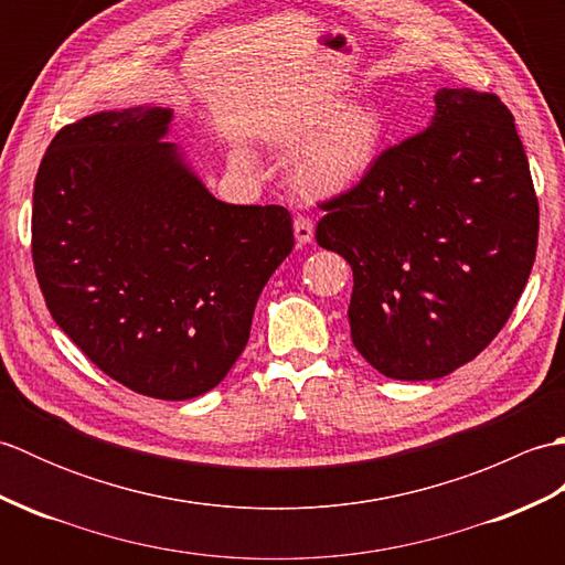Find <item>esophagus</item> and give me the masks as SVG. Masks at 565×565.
<instances>
[{"mask_svg":"<svg viewBox=\"0 0 565 565\" xmlns=\"http://www.w3.org/2000/svg\"><path fill=\"white\" fill-rule=\"evenodd\" d=\"M313 221L306 218V215H298V218L294 221V235H296V243L298 245H308L310 239H313Z\"/></svg>","mask_w":565,"mask_h":565,"instance_id":"34e87169","label":"esophagus"}]
</instances>
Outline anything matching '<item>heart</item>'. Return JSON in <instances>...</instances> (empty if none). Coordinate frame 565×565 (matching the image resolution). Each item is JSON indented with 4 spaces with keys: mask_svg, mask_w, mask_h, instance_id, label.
Listing matches in <instances>:
<instances>
[{
    "mask_svg": "<svg viewBox=\"0 0 565 565\" xmlns=\"http://www.w3.org/2000/svg\"><path fill=\"white\" fill-rule=\"evenodd\" d=\"M388 142V124L376 106L328 99L286 126L279 146L296 152L291 184L308 199L350 194L364 184L381 162ZM249 164V154L239 152Z\"/></svg>",
    "mask_w": 565,
    "mask_h": 565,
    "instance_id": "1",
    "label": "heart"
}]
</instances>
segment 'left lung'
<instances>
[{
    "label": "left lung",
    "mask_w": 565,
    "mask_h": 565,
    "mask_svg": "<svg viewBox=\"0 0 565 565\" xmlns=\"http://www.w3.org/2000/svg\"><path fill=\"white\" fill-rule=\"evenodd\" d=\"M429 126L322 203L320 247L350 262L352 342L383 376L431 381L481 354L530 279L539 203L495 94L439 89Z\"/></svg>",
    "instance_id": "left-lung-1"
}]
</instances>
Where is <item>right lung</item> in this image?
Wrapping results in <instances>:
<instances>
[{"label": "right lung", "mask_w": 565, "mask_h": 565, "mask_svg": "<svg viewBox=\"0 0 565 565\" xmlns=\"http://www.w3.org/2000/svg\"><path fill=\"white\" fill-rule=\"evenodd\" d=\"M172 116L136 106L60 130L35 174L31 249L53 320L106 376L189 401L243 354L294 223L215 199L164 140Z\"/></svg>", "instance_id": "1"}]
</instances>
